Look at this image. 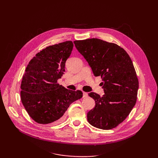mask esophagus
I'll list each match as a JSON object with an SVG mask.
<instances>
[{
	"label": "esophagus",
	"instance_id": "esophagus-1",
	"mask_svg": "<svg viewBox=\"0 0 158 158\" xmlns=\"http://www.w3.org/2000/svg\"><path fill=\"white\" fill-rule=\"evenodd\" d=\"M88 93L83 92V98H86V97H88Z\"/></svg>",
	"mask_w": 158,
	"mask_h": 158
}]
</instances>
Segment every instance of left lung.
<instances>
[{
    "mask_svg": "<svg viewBox=\"0 0 158 158\" xmlns=\"http://www.w3.org/2000/svg\"><path fill=\"white\" fill-rule=\"evenodd\" d=\"M75 47L88 61L95 76H101L105 94L88 95L95 102L88 113L91 125L103 130L117 127L135 106L138 80L131 57L113 43L96 38L74 41Z\"/></svg>",
    "mask_w": 158,
    "mask_h": 158,
    "instance_id": "8db88e82",
    "label": "left lung"
}]
</instances>
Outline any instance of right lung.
I'll return each mask as SVG.
<instances>
[{
    "label": "right lung",
    "instance_id": "right-lung-1",
    "mask_svg": "<svg viewBox=\"0 0 158 158\" xmlns=\"http://www.w3.org/2000/svg\"><path fill=\"white\" fill-rule=\"evenodd\" d=\"M66 41L46 47L30 61L21 82V101L30 117L39 124L58 123L70 105L82 98V91L65 88L57 82L73 49Z\"/></svg>",
    "mask_w": 158,
    "mask_h": 158
}]
</instances>
